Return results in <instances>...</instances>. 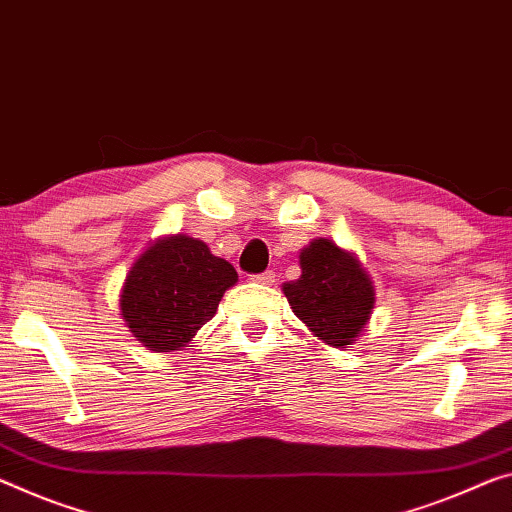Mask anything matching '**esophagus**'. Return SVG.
<instances>
[{
  "label": "esophagus",
  "instance_id": "34e87169",
  "mask_svg": "<svg viewBox=\"0 0 512 512\" xmlns=\"http://www.w3.org/2000/svg\"><path fill=\"white\" fill-rule=\"evenodd\" d=\"M274 277H277V274H274L272 270H267V272H261V274H254V277H251V281L263 283V286H272Z\"/></svg>",
  "mask_w": 512,
  "mask_h": 512
}]
</instances>
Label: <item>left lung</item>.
Masks as SVG:
<instances>
[{"label":"left lung","instance_id":"obj_1","mask_svg":"<svg viewBox=\"0 0 512 512\" xmlns=\"http://www.w3.org/2000/svg\"><path fill=\"white\" fill-rule=\"evenodd\" d=\"M300 279L283 283L290 309L332 348L352 345L375 309V288L359 258L318 238L300 251Z\"/></svg>","mask_w":512,"mask_h":512}]
</instances>
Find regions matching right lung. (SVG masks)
<instances>
[{"mask_svg": "<svg viewBox=\"0 0 512 512\" xmlns=\"http://www.w3.org/2000/svg\"><path fill=\"white\" fill-rule=\"evenodd\" d=\"M235 281V267L210 254L206 242L169 235L155 240L132 263L121 288V316L144 348L183 350L215 316Z\"/></svg>", "mask_w": 512, "mask_h": 512, "instance_id": "right-lung-1", "label": "right lung"}]
</instances>
